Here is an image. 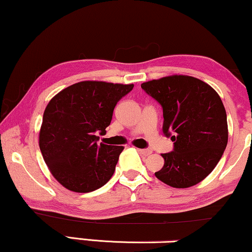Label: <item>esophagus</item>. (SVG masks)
Here are the masks:
<instances>
[{
    "label": "esophagus",
    "mask_w": 252,
    "mask_h": 252,
    "mask_svg": "<svg viewBox=\"0 0 252 252\" xmlns=\"http://www.w3.org/2000/svg\"><path fill=\"white\" fill-rule=\"evenodd\" d=\"M138 152L141 155H143V156H148V155H150L153 153L150 149H138Z\"/></svg>",
    "instance_id": "34e87169"
}]
</instances>
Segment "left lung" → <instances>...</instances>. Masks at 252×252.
<instances>
[{"label":"left lung","instance_id":"8db88e82","mask_svg":"<svg viewBox=\"0 0 252 252\" xmlns=\"http://www.w3.org/2000/svg\"><path fill=\"white\" fill-rule=\"evenodd\" d=\"M141 88L163 107V132L174 152L162 154L156 178L176 189L193 186L220 161L228 142L227 113L211 86L188 75H170L143 82Z\"/></svg>","mask_w":252,"mask_h":252}]
</instances>
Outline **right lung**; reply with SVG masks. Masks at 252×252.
<instances>
[{"label":"right lung","instance_id":"right-lung-1","mask_svg":"<svg viewBox=\"0 0 252 252\" xmlns=\"http://www.w3.org/2000/svg\"><path fill=\"white\" fill-rule=\"evenodd\" d=\"M134 84L82 81L61 90L45 109L39 147L53 177L68 190L87 193L112 177L123 146L97 145L114 106Z\"/></svg>","mask_w":252,"mask_h":252}]
</instances>
